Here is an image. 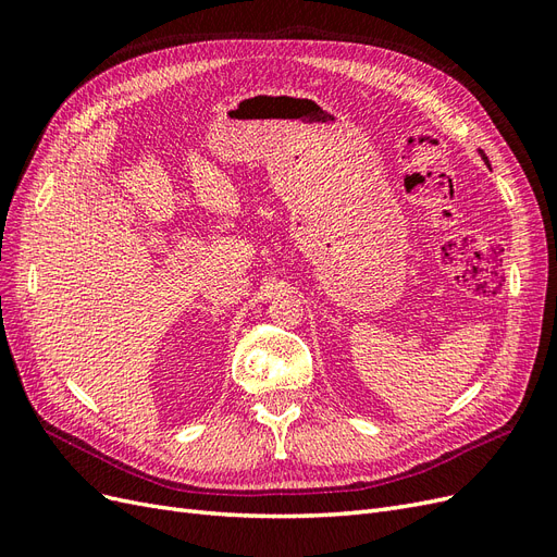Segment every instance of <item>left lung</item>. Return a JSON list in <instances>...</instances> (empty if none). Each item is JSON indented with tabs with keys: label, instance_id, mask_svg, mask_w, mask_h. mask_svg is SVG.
Listing matches in <instances>:
<instances>
[{
	"label": "left lung",
	"instance_id": "8db88e82",
	"mask_svg": "<svg viewBox=\"0 0 557 557\" xmlns=\"http://www.w3.org/2000/svg\"><path fill=\"white\" fill-rule=\"evenodd\" d=\"M479 153H481V158H483V162H487V158H485V153H483V150H479Z\"/></svg>",
	"mask_w": 557,
	"mask_h": 557
}]
</instances>
